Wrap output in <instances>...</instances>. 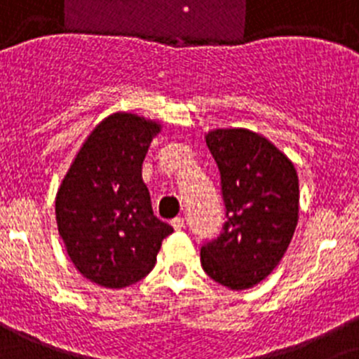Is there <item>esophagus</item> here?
Returning <instances> with one entry per match:
<instances>
[{
  "label": "esophagus",
  "mask_w": 359,
  "mask_h": 359,
  "mask_svg": "<svg viewBox=\"0 0 359 359\" xmlns=\"http://www.w3.org/2000/svg\"><path fill=\"white\" fill-rule=\"evenodd\" d=\"M172 225H173V229H175V231H180V229L184 227V219L180 218V216H177V218L172 219Z\"/></svg>",
  "instance_id": "esophagus-1"
}]
</instances>
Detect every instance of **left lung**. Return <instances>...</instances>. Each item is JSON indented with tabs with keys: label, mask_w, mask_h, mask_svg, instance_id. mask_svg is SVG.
Masks as SVG:
<instances>
[{
	"label": "left lung",
	"mask_w": 359,
	"mask_h": 359,
	"mask_svg": "<svg viewBox=\"0 0 359 359\" xmlns=\"http://www.w3.org/2000/svg\"><path fill=\"white\" fill-rule=\"evenodd\" d=\"M205 143L222 175L227 222L200 261L222 286L248 290L288 250L299 222V175L288 156L248 128H212Z\"/></svg>",
	"instance_id": "1"
}]
</instances>
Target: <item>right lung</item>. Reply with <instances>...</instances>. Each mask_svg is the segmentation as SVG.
Returning <instances> with one entry per match:
<instances>
[{"mask_svg":"<svg viewBox=\"0 0 359 359\" xmlns=\"http://www.w3.org/2000/svg\"><path fill=\"white\" fill-rule=\"evenodd\" d=\"M161 121L118 111L86 137L55 196L67 256L91 283L119 290L156 266L172 225L154 215L143 161Z\"/></svg>","mask_w":359,"mask_h":359,"instance_id":"obj_1","label":"right lung"}]
</instances>
